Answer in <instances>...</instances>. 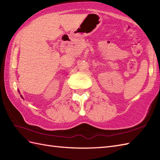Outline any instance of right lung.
<instances>
[{"label": "right lung", "mask_w": 160, "mask_h": 160, "mask_svg": "<svg viewBox=\"0 0 160 160\" xmlns=\"http://www.w3.org/2000/svg\"><path fill=\"white\" fill-rule=\"evenodd\" d=\"M18 92H19V91H18ZM21 98H22V95H21Z\"/></svg>", "instance_id": "obj_1"}]
</instances>
